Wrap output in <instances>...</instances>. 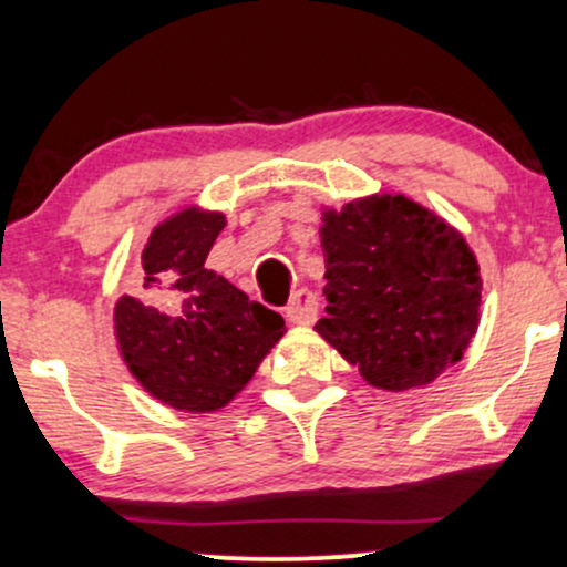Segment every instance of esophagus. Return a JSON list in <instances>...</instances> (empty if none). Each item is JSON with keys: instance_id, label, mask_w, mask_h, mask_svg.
<instances>
[{"instance_id": "obj_1", "label": "esophagus", "mask_w": 567, "mask_h": 567, "mask_svg": "<svg viewBox=\"0 0 567 567\" xmlns=\"http://www.w3.org/2000/svg\"><path fill=\"white\" fill-rule=\"evenodd\" d=\"M317 311H320V303H317L315 292L298 290L285 306V320L290 324H311L317 320Z\"/></svg>"}]
</instances>
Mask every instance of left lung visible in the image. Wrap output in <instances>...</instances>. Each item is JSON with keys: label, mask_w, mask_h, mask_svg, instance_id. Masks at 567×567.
Returning <instances> with one entry per match:
<instances>
[{"label": "left lung", "mask_w": 567, "mask_h": 567, "mask_svg": "<svg viewBox=\"0 0 567 567\" xmlns=\"http://www.w3.org/2000/svg\"><path fill=\"white\" fill-rule=\"evenodd\" d=\"M328 306L315 330L370 386H426L464 357L480 324L474 252L432 210L373 194L324 210Z\"/></svg>", "instance_id": "left-lung-1"}]
</instances>
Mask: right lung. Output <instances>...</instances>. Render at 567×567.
Masks as SVG:
<instances>
[{
  "mask_svg": "<svg viewBox=\"0 0 567 567\" xmlns=\"http://www.w3.org/2000/svg\"><path fill=\"white\" fill-rule=\"evenodd\" d=\"M224 213L186 207L152 231L141 252L146 298L122 296L114 336L135 381L162 405L213 413L245 389L285 320L205 269Z\"/></svg>",
  "mask_w": 567,
  "mask_h": 567,
  "instance_id": "obj_1",
  "label": "right lung"
}]
</instances>
